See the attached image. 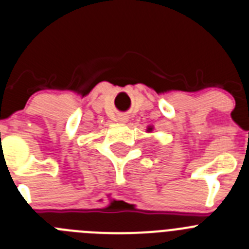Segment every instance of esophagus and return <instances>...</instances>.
Masks as SVG:
<instances>
[{
    "label": "esophagus",
    "mask_w": 249,
    "mask_h": 249,
    "mask_svg": "<svg viewBox=\"0 0 249 249\" xmlns=\"http://www.w3.org/2000/svg\"><path fill=\"white\" fill-rule=\"evenodd\" d=\"M118 122L119 123H126L127 122V116L126 115H120L118 118Z\"/></svg>",
    "instance_id": "34e87169"
}]
</instances>
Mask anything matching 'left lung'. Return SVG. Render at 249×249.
Masks as SVG:
<instances>
[{
  "label": "left lung",
  "mask_w": 249,
  "mask_h": 249,
  "mask_svg": "<svg viewBox=\"0 0 249 249\" xmlns=\"http://www.w3.org/2000/svg\"><path fill=\"white\" fill-rule=\"evenodd\" d=\"M152 130H154V126H147V129H146V131L147 133H151Z\"/></svg>",
  "instance_id": "1"
}]
</instances>
